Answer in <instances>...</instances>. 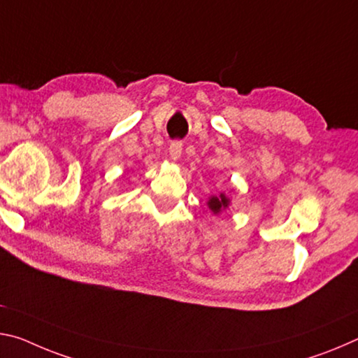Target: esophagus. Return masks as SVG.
I'll return each instance as SVG.
<instances>
[{
	"instance_id": "1",
	"label": "esophagus",
	"mask_w": 358,
	"mask_h": 358,
	"mask_svg": "<svg viewBox=\"0 0 358 358\" xmlns=\"http://www.w3.org/2000/svg\"><path fill=\"white\" fill-rule=\"evenodd\" d=\"M180 154H182V143L180 141H173L171 144H169V158L171 160H179Z\"/></svg>"
}]
</instances>
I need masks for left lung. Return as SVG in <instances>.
I'll use <instances>...</instances> for the list:
<instances>
[{"instance_id":"8db88e82","label":"left lung","mask_w":358,"mask_h":358,"mask_svg":"<svg viewBox=\"0 0 358 358\" xmlns=\"http://www.w3.org/2000/svg\"><path fill=\"white\" fill-rule=\"evenodd\" d=\"M206 204H208V208L210 209V213H213L214 215H219L222 210H225L228 206H230L231 200H230V196L225 195V193L222 192V193H219V195L209 196Z\"/></svg>"}]
</instances>
